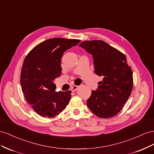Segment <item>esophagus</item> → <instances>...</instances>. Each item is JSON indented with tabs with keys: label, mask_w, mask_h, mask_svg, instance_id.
Segmentation results:
<instances>
[{
	"label": "esophagus",
	"mask_w": 154,
	"mask_h": 154,
	"mask_svg": "<svg viewBox=\"0 0 154 154\" xmlns=\"http://www.w3.org/2000/svg\"><path fill=\"white\" fill-rule=\"evenodd\" d=\"M78 88H79V86H78L74 85V86H73L71 88V90H72V91H75L77 90L78 89Z\"/></svg>",
	"instance_id": "1"
}]
</instances>
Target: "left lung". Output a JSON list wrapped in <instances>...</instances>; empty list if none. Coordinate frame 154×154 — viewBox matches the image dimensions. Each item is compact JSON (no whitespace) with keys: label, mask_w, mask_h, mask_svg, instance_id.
Wrapping results in <instances>:
<instances>
[{"label":"left lung","mask_w":154,"mask_h":154,"mask_svg":"<svg viewBox=\"0 0 154 154\" xmlns=\"http://www.w3.org/2000/svg\"><path fill=\"white\" fill-rule=\"evenodd\" d=\"M79 46L93 55L95 73L103 78L98 83V89L91 91L87 106L99 117L116 116L133 88V72L126 56L103 41H86Z\"/></svg>","instance_id":"8db88e82"}]
</instances>
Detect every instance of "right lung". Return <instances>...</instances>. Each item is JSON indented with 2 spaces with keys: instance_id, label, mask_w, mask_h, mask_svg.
I'll return each instance as SVG.
<instances>
[{
  "instance_id": "right-lung-1",
  "label": "right lung",
  "mask_w": 154,
  "mask_h": 154,
  "mask_svg": "<svg viewBox=\"0 0 154 154\" xmlns=\"http://www.w3.org/2000/svg\"><path fill=\"white\" fill-rule=\"evenodd\" d=\"M81 42L78 39L53 38L35 46L26 55L20 83L24 97L42 117L57 116L71 99V91L55 92L53 82L61 74V57L65 51Z\"/></svg>"
}]
</instances>
